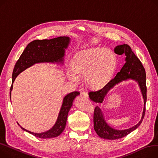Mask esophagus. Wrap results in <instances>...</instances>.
<instances>
[{
  "label": "esophagus",
  "instance_id": "esophagus-1",
  "mask_svg": "<svg viewBox=\"0 0 158 158\" xmlns=\"http://www.w3.org/2000/svg\"><path fill=\"white\" fill-rule=\"evenodd\" d=\"M81 97L83 98H88V94L85 92H82L81 93Z\"/></svg>",
  "mask_w": 158,
  "mask_h": 158
}]
</instances>
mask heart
<instances>
[{"instance_id":"1","label":"heart","mask_w":158,"mask_h":158,"mask_svg":"<svg viewBox=\"0 0 158 158\" xmlns=\"http://www.w3.org/2000/svg\"><path fill=\"white\" fill-rule=\"evenodd\" d=\"M71 68L66 69V76L75 84L84 76L86 85L97 89L105 86L111 79L117 66V57L110 48H91L74 55Z\"/></svg>"}]
</instances>
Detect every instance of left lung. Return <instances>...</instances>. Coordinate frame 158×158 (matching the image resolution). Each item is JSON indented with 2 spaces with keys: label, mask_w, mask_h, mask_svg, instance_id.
Listing matches in <instances>:
<instances>
[{
  "label": "left lung",
  "mask_w": 158,
  "mask_h": 158,
  "mask_svg": "<svg viewBox=\"0 0 158 158\" xmlns=\"http://www.w3.org/2000/svg\"><path fill=\"white\" fill-rule=\"evenodd\" d=\"M114 51L117 54H125L126 63L123 64L120 71L117 73L116 76L107 82L102 89L95 92H89L88 93L89 98L96 103L102 104L107 94L116 85L123 81L131 80L137 82L140 89L143 100V109L142 117L137 124L129 129L120 130L112 127L107 123L102 110L98 106H97L94 112V129L98 136L111 140L125 137L139 126L144 118L147 102L146 73L142 63L132 51L131 48L127 44L117 45L114 48Z\"/></svg>",
  "instance_id": "left-lung-1"
}]
</instances>
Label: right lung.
Instances as JSON below:
<instances>
[{
    "instance_id": "obj_1",
    "label": "right lung",
    "mask_w": 158,
    "mask_h": 158,
    "mask_svg": "<svg viewBox=\"0 0 158 158\" xmlns=\"http://www.w3.org/2000/svg\"><path fill=\"white\" fill-rule=\"evenodd\" d=\"M70 41L71 39L69 36H60L50 40H36L29 43L16 63L13 69L10 99L13 82L16 77L24 70L38 63H56L58 65H63L65 50L69 48ZM79 94V92H73L63 97L57 120L54 126L47 131L36 133L23 128L18 122L17 123L22 130L40 138H51L60 136L65 128L68 114L74 99Z\"/></svg>"
}]
</instances>
